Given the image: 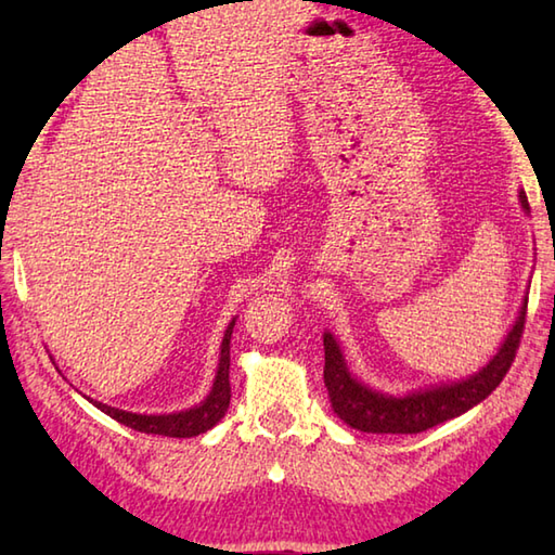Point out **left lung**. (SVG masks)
<instances>
[{
    "mask_svg": "<svg viewBox=\"0 0 555 555\" xmlns=\"http://www.w3.org/2000/svg\"><path fill=\"white\" fill-rule=\"evenodd\" d=\"M520 203L525 209H529L525 193H520ZM525 317L527 300L508 338L503 340L501 350L479 374L469 376L465 382L429 388V391L405 398L384 396L352 379L336 338L332 334H324V384L328 388V398H332V408L352 429L370 434H420L446 420L463 415L469 408L481 403L508 374L515 352L520 348Z\"/></svg>",
    "mask_w": 555,
    "mask_h": 555,
    "instance_id": "obj_1",
    "label": "left lung"
}]
</instances>
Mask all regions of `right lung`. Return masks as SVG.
<instances>
[{
    "label": "right lung",
    "instance_id": "obj_1",
    "mask_svg": "<svg viewBox=\"0 0 555 555\" xmlns=\"http://www.w3.org/2000/svg\"><path fill=\"white\" fill-rule=\"evenodd\" d=\"M233 324H235V320L229 324L227 334H223V340H221V358H219L215 386H211V393L199 405L185 410V412H173V415H135V412H124V410L98 403V400H95V408H100L104 415L114 417L116 422L126 424V427L143 431V434L176 436V439L205 434L223 417V412H227L229 400H231V384H229L231 352L229 350H231Z\"/></svg>",
    "mask_w": 555,
    "mask_h": 555
}]
</instances>
